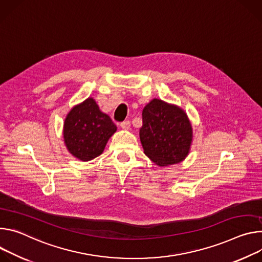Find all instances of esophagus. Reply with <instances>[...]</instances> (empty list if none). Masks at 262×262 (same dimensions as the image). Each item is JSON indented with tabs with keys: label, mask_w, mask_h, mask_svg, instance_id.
<instances>
[{
	"label": "esophagus",
	"mask_w": 262,
	"mask_h": 262,
	"mask_svg": "<svg viewBox=\"0 0 262 262\" xmlns=\"http://www.w3.org/2000/svg\"><path fill=\"white\" fill-rule=\"evenodd\" d=\"M130 122L129 121H125V122H123L122 124H121V128L123 129V130H129L130 129Z\"/></svg>",
	"instance_id": "obj_1"
}]
</instances>
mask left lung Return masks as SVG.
Masks as SVG:
<instances>
[{"label": "left lung", "instance_id": "obj_1", "mask_svg": "<svg viewBox=\"0 0 262 262\" xmlns=\"http://www.w3.org/2000/svg\"><path fill=\"white\" fill-rule=\"evenodd\" d=\"M192 137L191 123L181 107L159 99L144 106L139 138L143 153L156 165L183 161L189 154Z\"/></svg>", "mask_w": 262, "mask_h": 262}]
</instances>
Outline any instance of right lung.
I'll use <instances>...</instances> for the list:
<instances>
[{"instance_id": "right-lung-1", "label": "right lung", "mask_w": 262, "mask_h": 262, "mask_svg": "<svg viewBox=\"0 0 262 262\" xmlns=\"http://www.w3.org/2000/svg\"><path fill=\"white\" fill-rule=\"evenodd\" d=\"M115 132L116 126L93 98L74 106L63 124L66 147L81 161H90L101 155Z\"/></svg>"}]
</instances>
